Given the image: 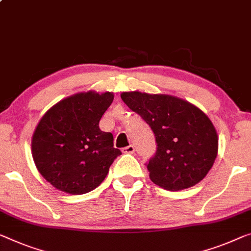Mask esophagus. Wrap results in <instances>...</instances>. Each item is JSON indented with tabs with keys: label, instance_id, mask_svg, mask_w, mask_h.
I'll use <instances>...</instances> for the list:
<instances>
[{
	"label": "esophagus",
	"instance_id": "obj_1",
	"mask_svg": "<svg viewBox=\"0 0 251 251\" xmlns=\"http://www.w3.org/2000/svg\"><path fill=\"white\" fill-rule=\"evenodd\" d=\"M122 151L125 153H133L134 151H136V148H134L133 145H130V146H128V147L123 148Z\"/></svg>",
	"mask_w": 251,
	"mask_h": 251
}]
</instances>
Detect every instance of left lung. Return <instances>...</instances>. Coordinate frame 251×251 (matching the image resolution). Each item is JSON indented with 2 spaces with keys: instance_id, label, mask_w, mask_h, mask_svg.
Masks as SVG:
<instances>
[{
  "instance_id": "8db88e82",
  "label": "left lung",
  "mask_w": 251,
  "mask_h": 251,
  "mask_svg": "<svg viewBox=\"0 0 251 251\" xmlns=\"http://www.w3.org/2000/svg\"><path fill=\"white\" fill-rule=\"evenodd\" d=\"M121 99L156 137V153L146 164L150 179L168 191L201 182L218 155V134L206 114L172 95L125 92Z\"/></svg>"
}]
</instances>
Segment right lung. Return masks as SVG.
Masks as SVG:
<instances>
[{
  "instance_id": "obj_1",
  "label": "right lung",
  "mask_w": 251,
  "mask_h": 251,
  "mask_svg": "<svg viewBox=\"0 0 251 251\" xmlns=\"http://www.w3.org/2000/svg\"><path fill=\"white\" fill-rule=\"evenodd\" d=\"M110 92L78 93L49 109L34 131L31 148L38 171L59 191L85 194L101 184L115 158L113 134L99 123L113 101Z\"/></svg>"
}]
</instances>
